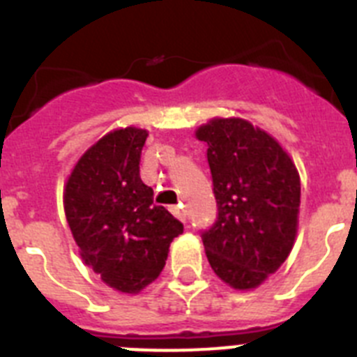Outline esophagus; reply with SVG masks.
Instances as JSON below:
<instances>
[{"mask_svg": "<svg viewBox=\"0 0 357 357\" xmlns=\"http://www.w3.org/2000/svg\"><path fill=\"white\" fill-rule=\"evenodd\" d=\"M172 213L175 214V216L178 218L181 222H185V218H188V213L184 211V206H182V204H178V206H173Z\"/></svg>", "mask_w": 357, "mask_h": 357, "instance_id": "esophagus-1", "label": "esophagus"}]
</instances>
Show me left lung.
I'll return each instance as SVG.
<instances>
[{
	"label": "left lung",
	"mask_w": 357,
	"mask_h": 357,
	"mask_svg": "<svg viewBox=\"0 0 357 357\" xmlns=\"http://www.w3.org/2000/svg\"><path fill=\"white\" fill-rule=\"evenodd\" d=\"M207 144L216 222L202 230L207 259L236 289L259 286L293 248L301 178L272 135L239 118H216L197 130Z\"/></svg>",
	"instance_id": "obj_1"
}]
</instances>
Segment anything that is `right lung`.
Returning a JSON list of instances; mask_svg holds the SVG:
<instances>
[{
    "mask_svg": "<svg viewBox=\"0 0 357 357\" xmlns=\"http://www.w3.org/2000/svg\"><path fill=\"white\" fill-rule=\"evenodd\" d=\"M148 134L121 128L107 134L78 160L64 191V211L82 259L105 284L139 293L162 272L173 238L184 225L139 176Z\"/></svg>",
    "mask_w": 357,
    "mask_h": 357,
    "instance_id": "right-lung-1",
    "label": "right lung"
}]
</instances>
